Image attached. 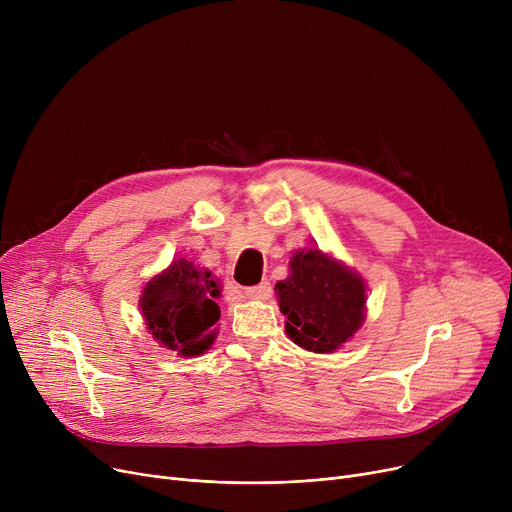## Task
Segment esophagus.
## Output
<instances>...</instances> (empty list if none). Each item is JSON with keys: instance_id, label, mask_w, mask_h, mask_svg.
<instances>
[{"instance_id": "1", "label": "esophagus", "mask_w": 512, "mask_h": 512, "mask_svg": "<svg viewBox=\"0 0 512 512\" xmlns=\"http://www.w3.org/2000/svg\"><path fill=\"white\" fill-rule=\"evenodd\" d=\"M245 294H247V299H253V301H267L272 297V284L261 282L257 286H249V288H245Z\"/></svg>"}]
</instances>
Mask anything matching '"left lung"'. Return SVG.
I'll return each mask as SVG.
<instances>
[{"label":"left lung","mask_w":512,"mask_h":512,"mask_svg":"<svg viewBox=\"0 0 512 512\" xmlns=\"http://www.w3.org/2000/svg\"><path fill=\"white\" fill-rule=\"evenodd\" d=\"M288 338L311 353H334L365 321V280L319 249H301L276 284Z\"/></svg>","instance_id":"1"}]
</instances>
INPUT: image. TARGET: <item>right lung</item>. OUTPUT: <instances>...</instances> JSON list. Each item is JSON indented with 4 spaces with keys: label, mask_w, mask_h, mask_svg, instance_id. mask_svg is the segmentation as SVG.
<instances>
[{
    "label": "right lung",
    "mask_w": 512,
    "mask_h": 512,
    "mask_svg": "<svg viewBox=\"0 0 512 512\" xmlns=\"http://www.w3.org/2000/svg\"><path fill=\"white\" fill-rule=\"evenodd\" d=\"M220 286L211 272L193 261L174 259L168 270L153 276L139 299L149 334L182 357L205 353L215 340L211 326L220 319Z\"/></svg>",
    "instance_id": "1"
}]
</instances>
